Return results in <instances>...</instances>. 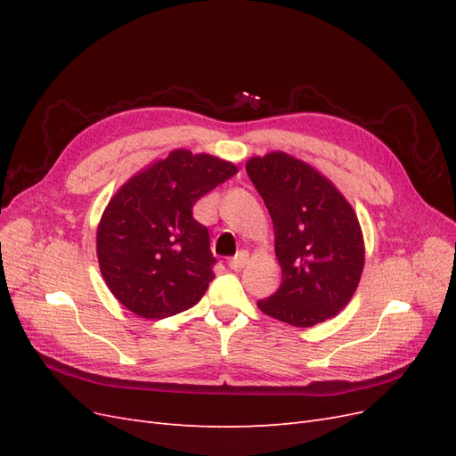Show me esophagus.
Masks as SVG:
<instances>
[{
	"mask_svg": "<svg viewBox=\"0 0 456 456\" xmlns=\"http://www.w3.org/2000/svg\"><path fill=\"white\" fill-rule=\"evenodd\" d=\"M247 260H249V255H247L245 251H240L236 256H233V258L228 262V266H230L233 272H240V270L247 265Z\"/></svg>",
	"mask_w": 456,
	"mask_h": 456,
	"instance_id": "1",
	"label": "esophagus"
}]
</instances>
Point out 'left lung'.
Instances as JSON below:
<instances>
[{
    "mask_svg": "<svg viewBox=\"0 0 456 456\" xmlns=\"http://www.w3.org/2000/svg\"><path fill=\"white\" fill-rule=\"evenodd\" d=\"M245 169L272 216L281 266L280 289L258 300V308L295 327L337 315L352 300L365 265L352 205L329 178L285 151L255 156Z\"/></svg>",
    "mask_w": 456,
    "mask_h": 456,
    "instance_id": "1",
    "label": "left lung"
}]
</instances>
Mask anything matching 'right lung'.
I'll return each instance as SVG.
<instances>
[{
	"instance_id": "right-lung-1",
	"label": "right lung",
	"mask_w": 456,
	"mask_h": 456,
	"mask_svg": "<svg viewBox=\"0 0 456 456\" xmlns=\"http://www.w3.org/2000/svg\"><path fill=\"white\" fill-rule=\"evenodd\" d=\"M236 173L230 161L173 150L116 191L96 230V256L123 306L163 320L198 305L216 258L191 207Z\"/></svg>"
}]
</instances>
